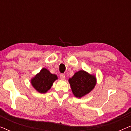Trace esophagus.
I'll list each match as a JSON object with an SVG mask.
<instances>
[{
    "label": "esophagus",
    "mask_w": 131,
    "mask_h": 131,
    "mask_svg": "<svg viewBox=\"0 0 131 131\" xmlns=\"http://www.w3.org/2000/svg\"><path fill=\"white\" fill-rule=\"evenodd\" d=\"M60 78L62 80H65V79H66L65 74H60Z\"/></svg>",
    "instance_id": "1"
}]
</instances>
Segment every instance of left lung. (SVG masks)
<instances>
[{
	"mask_svg": "<svg viewBox=\"0 0 131 131\" xmlns=\"http://www.w3.org/2000/svg\"><path fill=\"white\" fill-rule=\"evenodd\" d=\"M69 82L73 94L76 98H82L89 94L94 88L96 84L95 75L90 74L86 71L79 70L75 73Z\"/></svg>",
	"mask_w": 131,
	"mask_h": 131,
	"instance_id": "1",
	"label": "left lung"
}]
</instances>
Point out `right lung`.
<instances>
[{
	"instance_id": "add662e5",
	"label": "right lung",
	"mask_w": 131,
	"mask_h": 131,
	"mask_svg": "<svg viewBox=\"0 0 131 131\" xmlns=\"http://www.w3.org/2000/svg\"><path fill=\"white\" fill-rule=\"evenodd\" d=\"M57 79H58L57 75L52 74L48 69L43 68L40 72L31 79V83L37 92L45 94L50 89Z\"/></svg>"
}]
</instances>
